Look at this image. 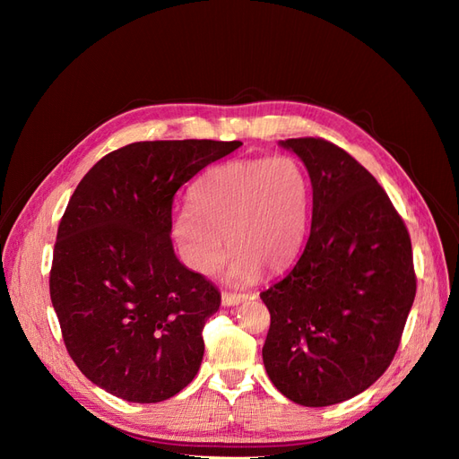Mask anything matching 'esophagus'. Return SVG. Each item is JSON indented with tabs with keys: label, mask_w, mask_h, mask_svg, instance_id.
<instances>
[{
	"label": "esophagus",
	"mask_w": 459,
	"mask_h": 459,
	"mask_svg": "<svg viewBox=\"0 0 459 459\" xmlns=\"http://www.w3.org/2000/svg\"><path fill=\"white\" fill-rule=\"evenodd\" d=\"M247 299V293H228V290L221 293V304H224V307H238V304L245 302Z\"/></svg>",
	"instance_id": "obj_1"
}]
</instances>
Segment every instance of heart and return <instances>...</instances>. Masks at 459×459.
I'll list each match as a JSON object with an SVG mask.
<instances>
[{"mask_svg": "<svg viewBox=\"0 0 459 459\" xmlns=\"http://www.w3.org/2000/svg\"><path fill=\"white\" fill-rule=\"evenodd\" d=\"M310 182L293 157L231 160L214 166L191 187V206L174 214V235L195 270L224 262L231 283L251 281L266 266L287 268L300 253L308 226Z\"/></svg>", "mask_w": 459, "mask_h": 459, "instance_id": "obj_1", "label": "heart"}]
</instances>
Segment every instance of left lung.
I'll return each mask as SVG.
<instances>
[{"instance_id":"8db88e82","label":"left lung","mask_w":459,"mask_h":459,"mask_svg":"<svg viewBox=\"0 0 459 459\" xmlns=\"http://www.w3.org/2000/svg\"><path fill=\"white\" fill-rule=\"evenodd\" d=\"M312 182V226L295 268L260 293L262 349L277 391L300 406L339 404L391 366L415 299L411 241L362 164L319 137L280 142Z\"/></svg>"}]
</instances>
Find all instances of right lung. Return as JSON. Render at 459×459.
Returning a JSON list of instances; mask_svg holds the SVG:
<instances>
[{"instance_id":"add662e5","label":"right lung","mask_w":459,"mask_h":459,"mask_svg":"<svg viewBox=\"0 0 459 459\" xmlns=\"http://www.w3.org/2000/svg\"><path fill=\"white\" fill-rule=\"evenodd\" d=\"M241 142H137L82 178L57 230L49 295L78 369L122 400L155 404L195 377L220 290L172 247L176 191Z\"/></svg>"}]
</instances>
